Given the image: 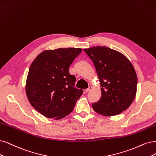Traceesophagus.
Here are the masks:
<instances>
[{
  "instance_id": "obj_1",
  "label": "esophagus",
  "mask_w": 156,
  "mask_h": 156,
  "mask_svg": "<svg viewBox=\"0 0 156 156\" xmlns=\"http://www.w3.org/2000/svg\"><path fill=\"white\" fill-rule=\"evenodd\" d=\"M92 89H93V87H92L91 86H89V87L87 89H85V91H86V92H89V91H90Z\"/></svg>"
}]
</instances>
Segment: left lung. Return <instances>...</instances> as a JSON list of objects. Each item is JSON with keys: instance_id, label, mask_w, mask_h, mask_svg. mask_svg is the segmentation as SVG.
Here are the masks:
<instances>
[{"instance_id": "obj_1", "label": "left lung", "mask_w": 156, "mask_h": 156, "mask_svg": "<svg viewBox=\"0 0 156 156\" xmlns=\"http://www.w3.org/2000/svg\"><path fill=\"white\" fill-rule=\"evenodd\" d=\"M83 50L94 63L101 85V98L92 107L106 116L122 113L136 94L137 78L133 66L123 54L105 46Z\"/></svg>"}]
</instances>
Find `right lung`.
I'll return each instance as SVG.
<instances>
[{
	"mask_svg": "<svg viewBox=\"0 0 156 156\" xmlns=\"http://www.w3.org/2000/svg\"><path fill=\"white\" fill-rule=\"evenodd\" d=\"M80 48L46 50L33 60L29 69L26 91L31 105L49 118L60 119L70 114L83 94L75 88L76 78L69 67L81 53Z\"/></svg>",
	"mask_w": 156,
	"mask_h": 156,
	"instance_id": "right-lung-1",
	"label": "right lung"
}]
</instances>
